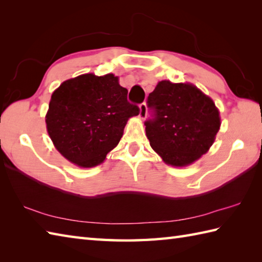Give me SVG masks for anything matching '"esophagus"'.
I'll return each instance as SVG.
<instances>
[{
    "mask_svg": "<svg viewBox=\"0 0 262 262\" xmlns=\"http://www.w3.org/2000/svg\"><path fill=\"white\" fill-rule=\"evenodd\" d=\"M146 115H147V108H146V103L143 102L140 104V118L141 119H144L146 118Z\"/></svg>",
    "mask_w": 262,
    "mask_h": 262,
    "instance_id": "obj_1",
    "label": "esophagus"
}]
</instances>
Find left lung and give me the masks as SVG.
Listing matches in <instances>:
<instances>
[{
	"label": "left lung",
	"mask_w": 262,
	"mask_h": 262,
	"mask_svg": "<svg viewBox=\"0 0 262 262\" xmlns=\"http://www.w3.org/2000/svg\"><path fill=\"white\" fill-rule=\"evenodd\" d=\"M145 121L149 145L166 164L186 166L213 145L221 127L213 100L190 83L161 81L148 94Z\"/></svg>",
	"instance_id": "1"
}]
</instances>
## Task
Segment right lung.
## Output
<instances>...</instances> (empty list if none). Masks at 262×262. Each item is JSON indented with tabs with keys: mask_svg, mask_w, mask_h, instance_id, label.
Returning a JSON list of instances; mask_svg holds the SVG:
<instances>
[{
	"mask_svg": "<svg viewBox=\"0 0 262 262\" xmlns=\"http://www.w3.org/2000/svg\"><path fill=\"white\" fill-rule=\"evenodd\" d=\"M127 89L114 74H83L63 82L52 94L48 135L63 157L81 168L102 163L140 108L127 101Z\"/></svg>",
	"mask_w": 262,
	"mask_h": 262,
	"instance_id": "right-lung-1",
	"label": "right lung"
}]
</instances>
